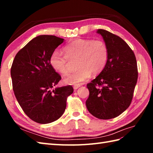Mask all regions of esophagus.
I'll return each mask as SVG.
<instances>
[{
	"instance_id": "1",
	"label": "esophagus",
	"mask_w": 153,
	"mask_h": 153,
	"mask_svg": "<svg viewBox=\"0 0 153 153\" xmlns=\"http://www.w3.org/2000/svg\"><path fill=\"white\" fill-rule=\"evenodd\" d=\"M82 86V85H80V84H77V85H74V86H73V87H74V89H75V90H76V89H77L79 88V87H81Z\"/></svg>"
}]
</instances>
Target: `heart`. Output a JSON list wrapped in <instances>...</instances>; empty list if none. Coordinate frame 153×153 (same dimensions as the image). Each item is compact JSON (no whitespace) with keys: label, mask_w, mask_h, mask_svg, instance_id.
<instances>
[{"label":"heart","mask_w":153,"mask_h":153,"mask_svg":"<svg viewBox=\"0 0 153 153\" xmlns=\"http://www.w3.org/2000/svg\"><path fill=\"white\" fill-rule=\"evenodd\" d=\"M65 55L56 50L51 53L50 64L53 69L62 75L69 72V60L77 58L76 71L68 75L64 82L70 84L80 83L90 77L98 74L105 67L108 58V48L100 39H77L63 48Z\"/></svg>","instance_id":"1"}]
</instances>
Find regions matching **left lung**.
Returning a JSON list of instances; mask_svg holds the SVG:
<instances>
[{
	"instance_id": "8db88e82",
	"label": "left lung",
	"mask_w": 153,
	"mask_h": 153,
	"mask_svg": "<svg viewBox=\"0 0 153 153\" xmlns=\"http://www.w3.org/2000/svg\"><path fill=\"white\" fill-rule=\"evenodd\" d=\"M108 48L105 67L87 85L89 95L86 106L93 116L101 120L116 118L131 102L138 77L134 51L121 37L98 30Z\"/></svg>"
}]
</instances>
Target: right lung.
Here are the masks:
<instances>
[{
  "label": "right lung",
  "mask_w": 153,
  "mask_h": 153,
  "mask_svg": "<svg viewBox=\"0 0 153 153\" xmlns=\"http://www.w3.org/2000/svg\"><path fill=\"white\" fill-rule=\"evenodd\" d=\"M64 42L54 35H39L18 51L10 74L14 95L25 114L34 122L48 123L63 114L72 86L56 87L61 76L50 64L51 53Z\"/></svg>",
  "instance_id": "right-lung-1"
}]
</instances>
